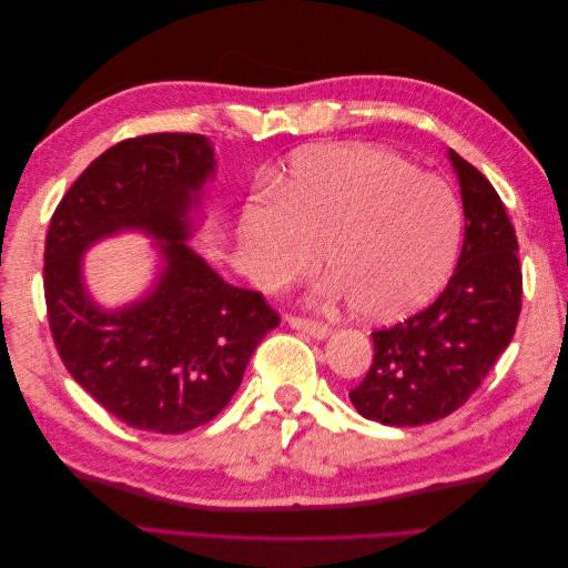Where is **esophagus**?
Here are the masks:
<instances>
[{"mask_svg":"<svg viewBox=\"0 0 568 568\" xmlns=\"http://www.w3.org/2000/svg\"><path fill=\"white\" fill-rule=\"evenodd\" d=\"M286 322H288V326H294V329L311 334L315 338H326V336H329V332H332L326 324L315 322V320H307V317H301V315H291V317H286Z\"/></svg>","mask_w":568,"mask_h":568,"instance_id":"esophagus-1","label":"esophagus"}]
</instances>
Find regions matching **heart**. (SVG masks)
Listing matches in <instances>:
<instances>
[{
    "mask_svg": "<svg viewBox=\"0 0 568 568\" xmlns=\"http://www.w3.org/2000/svg\"><path fill=\"white\" fill-rule=\"evenodd\" d=\"M459 205L443 182L398 153L341 146L296 163L280 201L248 209L242 244L255 280L284 286L307 277L320 255L369 320H395L432 301L459 246Z\"/></svg>",
    "mask_w": 568,
    "mask_h": 568,
    "instance_id": "1",
    "label": "heart"
}]
</instances>
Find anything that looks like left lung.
Here are the masks:
<instances>
[{
  "label": "left lung",
  "mask_w": 568,
  "mask_h": 568,
  "mask_svg": "<svg viewBox=\"0 0 568 568\" xmlns=\"http://www.w3.org/2000/svg\"><path fill=\"white\" fill-rule=\"evenodd\" d=\"M464 205V244L443 294L405 322L374 329V359L351 390L359 415L419 426L467 403L505 353L521 313L519 242L486 175L450 151Z\"/></svg>",
  "instance_id": "left-lung-1"
}]
</instances>
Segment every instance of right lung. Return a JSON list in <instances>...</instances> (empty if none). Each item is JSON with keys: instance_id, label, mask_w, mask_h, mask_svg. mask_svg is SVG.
<instances>
[{"instance_id": "1", "label": "right lung", "mask_w": 568, "mask_h": 568, "mask_svg": "<svg viewBox=\"0 0 568 568\" xmlns=\"http://www.w3.org/2000/svg\"><path fill=\"white\" fill-rule=\"evenodd\" d=\"M215 173L209 140L156 132L118 142L73 182L49 222L44 301L54 346L109 415L140 432L184 434L232 400L257 343L280 324L261 291L227 284L184 242L186 213ZM120 229H144L166 257L158 288L104 314L81 286V251Z\"/></svg>"}]
</instances>
